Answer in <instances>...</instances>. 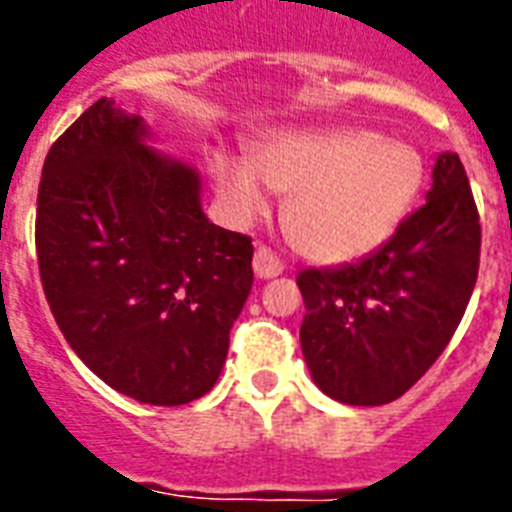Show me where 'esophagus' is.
<instances>
[{"label":"esophagus","mask_w":512,"mask_h":512,"mask_svg":"<svg viewBox=\"0 0 512 512\" xmlns=\"http://www.w3.org/2000/svg\"><path fill=\"white\" fill-rule=\"evenodd\" d=\"M252 268H255L257 279H276V276H281V271H284V263H281L279 257L273 255L268 247H257Z\"/></svg>","instance_id":"obj_1"}]
</instances>
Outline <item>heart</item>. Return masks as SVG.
I'll list each match as a JSON object with an SVG mask.
<instances>
[{"label":"heart","instance_id":"obj_1","mask_svg":"<svg viewBox=\"0 0 512 512\" xmlns=\"http://www.w3.org/2000/svg\"><path fill=\"white\" fill-rule=\"evenodd\" d=\"M209 170L233 212L268 207L265 185L289 193L284 228L319 265L356 263L393 239L425 188V156L369 127L273 132L247 159L212 154Z\"/></svg>","mask_w":512,"mask_h":512}]
</instances>
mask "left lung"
I'll return each instance as SVG.
<instances>
[{
	"mask_svg": "<svg viewBox=\"0 0 512 512\" xmlns=\"http://www.w3.org/2000/svg\"><path fill=\"white\" fill-rule=\"evenodd\" d=\"M481 223L457 154H441L428 201L358 263L297 276L305 364L329 398L396 401L452 340L478 279Z\"/></svg>",
	"mask_w": 512,
	"mask_h": 512,
	"instance_id": "8db88e82",
	"label": "left lung"
}]
</instances>
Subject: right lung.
Returning <instances> with one entry per match:
<instances>
[{"mask_svg":"<svg viewBox=\"0 0 512 512\" xmlns=\"http://www.w3.org/2000/svg\"><path fill=\"white\" fill-rule=\"evenodd\" d=\"M114 100L92 103L44 159L36 257L74 353L140 404L212 390L252 289V239L209 223L201 175L151 146Z\"/></svg>","mask_w":512,"mask_h":512,"instance_id":"add662e5","label":"right lung"}]
</instances>
